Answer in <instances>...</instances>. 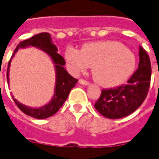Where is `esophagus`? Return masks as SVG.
Segmentation results:
<instances>
[{
  "mask_svg": "<svg viewBox=\"0 0 159 159\" xmlns=\"http://www.w3.org/2000/svg\"><path fill=\"white\" fill-rule=\"evenodd\" d=\"M79 84H82V85H85V86H87V85H89V83L87 82V81H84V80L83 79H80L79 80Z\"/></svg>",
  "mask_w": 159,
  "mask_h": 159,
  "instance_id": "esophagus-1",
  "label": "esophagus"
}]
</instances>
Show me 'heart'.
<instances>
[{"label": "heart", "mask_w": 159, "mask_h": 159, "mask_svg": "<svg viewBox=\"0 0 159 159\" xmlns=\"http://www.w3.org/2000/svg\"><path fill=\"white\" fill-rule=\"evenodd\" d=\"M64 57L69 68L75 74L93 66L94 79L105 88L124 84L133 75L137 67L134 53L116 41L86 43L82 49L69 47Z\"/></svg>", "instance_id": "heart-1"}]
</instances>
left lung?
Instances as JSON below:
<instances>
[{
  "mask_svg": "<svg viewBox=\"0 0 159 159\" xmlns=\"http://www.w3.org/2000/svg\"><path fill=\"white\" fill-rule=\"evenodd\" d=\"M139 69L128 81V84L116 89H103L95 103L96 110L111 119L130 115L146 98L151 84L152 67L146 51L139 46Z\"/></svg>",
  "mask_w": 159,
  "mask_h": 159,
  "instance_id": "left-lung-1",
  "label": "left lung"
}]
</instances>
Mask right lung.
<instances>
[{
	"label": "right lung",
	"mask_w": 159,
	"mask_h": 159,
	"mask_svg": "<svg viewBox=\"0 0 159 159\" xmlns=\"http://www.w3.org/2000/svg\"><path fill=\"white\" fill-rule=\"evenodd\" d=\"M29 47H34L38 49H41L42 51L47 54L48 57H50L51 61L54 63L55 72H56V84H55L54 95L51 100L48 103L38 108L27 106L16 99L13 95H12V98L18 108L23 113H25L26 115L37 118V119H45L53 116L59 111V109L62 106L63 102H65L66 99L69 97V94L71 89L77 84L78 80L71 76L68 73V71L66 70L64 68L66 63L64 58L57 53L58 49L57 46L53 43L50 34L46 32H43V33L35 34L31 38L20 42L16 46L7 65V80L8 85H9V70H10L12 59L14 58L15 55L19 49L29 48Z\"/></svg>",
	"instance_id": "right-lung-1"
}]
</instances>
